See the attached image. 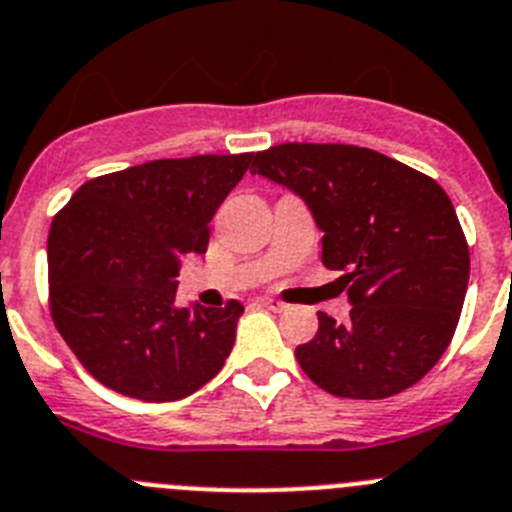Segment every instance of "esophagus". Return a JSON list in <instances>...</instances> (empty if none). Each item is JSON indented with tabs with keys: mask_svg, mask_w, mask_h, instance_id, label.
Masks as SVG:
<instances>
[{
	"mask_svg": "<svg viewBox=\"0 0 512 512\" xmlns=\"http://www.w3.org/2000/svg\"><path fill=\"white\" fill-rule=\"evenodd\" d=\"M260 303L265 308H270V311H285V303L283 301H278V298H260Z\"/></svg>",
	"mask_w": 512,
	"mask_h": 512,
	"instance_id": "obj_1",
	"label": "esophagus"
}]
</instances>
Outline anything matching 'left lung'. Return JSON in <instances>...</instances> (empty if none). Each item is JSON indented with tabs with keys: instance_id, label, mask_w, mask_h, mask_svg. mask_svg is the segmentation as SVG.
I'll list each match as a JSON object with an SVG mask.
<instances>
[{
	"instance_id": "obj_1",
	"label": "left lung",
	"mask_w": 512,
	"mask_h": 512,
	"mask_svg": "<svg viewBox=\"0 0 512 512\" xmlns=\"http://www.w3.org/2000/svg\"><path fill=\"white\" fill-rule=\"evenodd\" d=\"M252 173L306 201L324 232L321 262L342 270L349 319L319 311L298 344L301 370L336 398L403 393L449 347L469 283V247L434 178L357 145L285 142L255 155Z\"/></svg>"
}]
</instances>
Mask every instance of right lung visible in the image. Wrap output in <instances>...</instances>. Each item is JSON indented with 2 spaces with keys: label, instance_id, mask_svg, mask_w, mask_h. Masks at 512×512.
I'll list each match as a JSON object with an SVG mask.
<instances>
[{
  "label": "right lung",
  "instance_id": "1",
  "mask_svg": "<svg viewBox=\"0 0 512 512\" xmlns=\"http://www.w3.org/2000/svg\"><path fill=\"white\" fill-rule=\"evenodd\" d=\"M252 153L150 160L86 181L48 234L50 316L101 385L168 403L204 388L234 347L239 301L176 306L183 255L209 247V222Z\"/></svg>",
  "mask_w": 512,
  "mask_h": 512
}]
</instances>
